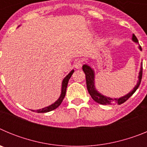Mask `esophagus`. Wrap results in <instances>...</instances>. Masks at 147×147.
<instances>
[{
	"label": "esophagus",
	"mask_w": 147,
	"mask_h": 147,
	"mask_svg": "<svg viewBox=\"0 0 147 147\" xmlns=\"http://www.w3.org/2000/svg\"><path fill=\"white\" fill-rule=\"evenodd\" d=\"M82 62L80 60H77L74 63V67L75 68H76V69H80L82 67Z\"/></svg>",
	"instance_id": "1"
}]
</instances>
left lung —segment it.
I'll use <instances>...</instances> for the list:
<instances>
[{
    "instance_id": "left-lung-1",
    "label": "left lung",
    "mask_w": 147,
    "mask_h": 147,
    "mask_svg": "<svg viewBox=\"0 0 147 147\" xmlns=\"http://www.w3.org/2000/svg\"><path fill=\"white\" fill-rule=\"evenodd\" d=\"M132 40L136 43L138 44V40L137 37H136V35L133 34L132 37ZM138 49L140 51H142L141 45H138ZM90 60V59H89ZM88 62H91V60L88 61ZM82 70L85 72V76H86V84H87V88H88V93L90 95V96L92 97L95 102L97 103L100 104V105H112V104H118V105H121V104L124 103L129 97L132 96L135 92L136 91V90L138 88L140 84H141V79H142V63H141V68H140V71L138 73V76L137 84L136 86L133 88V89L131 90V91H129L127 94L124 95L123 96L120 97V98H111V97L106 96L105 95L102 94V93L98 92V90L96 88L95 85V71L92 66L88 65V64L83 65Z\"/></svg>"
}]
</instances>
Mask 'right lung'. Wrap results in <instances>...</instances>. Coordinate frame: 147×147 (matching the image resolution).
I'll use <instances>...</instances> for the list:
<instances>
[{
  "instance_id": "1",
  "label": "right lung",
  "mask_w": 147,
  "mask_h": 147,
  "mask_svg": "<svg viewBox=\"0 0 147 147\" xmlns=\"http://www.w3.org/2000/svg\"><path fill=\"white\" fill-rule=\"evenodd\" d=\"M18 26V27H19ZM74 70L73 69L71 72L65 76V77L63 79L62 82V87H61V93H60V96L58 98V99L55 102H54L53 104H51V105L49 106H47V107H43L42 109H39V110H32V111H35L36 113H48V112H50L51 110H55L56 108H57L59 107V105H61L62 103V100L63 98H65V93H66V89H67V83H68V81H69L70 78L71 77L72 74H74Z\"/></svg>"
}]
</instances>
